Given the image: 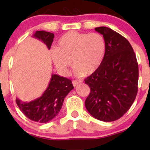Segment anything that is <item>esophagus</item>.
<instances>
[{"label": "esophagus", "mask_w": 150, "mask_h": 150, "mask_svg": "<svg viewBox=\"0 0 150 150\" xmlns=\"http://www.w3.org/2000/svg\"><path fill=\"white\" fill-rule=\"evenodd\" d=\"M73 82V85L74 87H75V86H77V85H78L80 82H78V81H77V80H73V82Z\"/></svg>", "instance_id": "34e87169"}]
</instances>
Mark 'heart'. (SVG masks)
Returning a JSON list of instances; mask_svg holds the SVG:
<instances>
[{
  "mask_svg": "<svg viewBox=\"0 0 150 150\" xmlns=\"http://www.w3.org/2000/svg\"><path fill=\"white\" fill-rule=\"evenodd\" d=\"M105 53L106 42L101 34L68 32L60 38L51 56L61 73H68L72 61L77 75H90L100 68Z\"/></svg>",
  "mask_w": 150,
  "mask_h": 150,
  "instance_id": "obj_1",
  "label": "heart"
}]
</instances>
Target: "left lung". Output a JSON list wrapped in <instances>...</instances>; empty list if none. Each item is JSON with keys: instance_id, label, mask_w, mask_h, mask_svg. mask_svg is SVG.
Segmentation results:
<instances>
[{"instance_id": "left-lung-1", "label": "left lung", "mask_w": 150, "mask_h": 150, "mask_svg": "<svg viewBox=\"0 0 150 150\" xmlns=\"http://www.w3.org/2000/svg\"><path fill=\"white\" fill-rule=\"evenodd\" d=\"M106 42L101 67L85 82L90 88L85 107L94 118L104 122L119 119L132 106L137 93L139 70L129 42L106 27H96Z\"/></svg>"}]
</instances>
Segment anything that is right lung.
<instances>
[{
  "instance_id": "obj_1",
  "label": "right lung",
  "mask_w": 150,
  "mask_h": 150,
  "mask_svg": "<svg viewBox=\"0 0 150 150\" xmlns=\"http://www.w3.org/2000/svg\"><path fill=\"white\" fill-rule=\"evenodd\" d=\"M33 37L42 41L50 49L54 34L46 31H36ZM73 88L69 79L52 74L47 89L40 97L30 102L17 98L16 103L27 118L38 123H46L58 114L65 97Z\"/></svg>"
}]
</instances>
